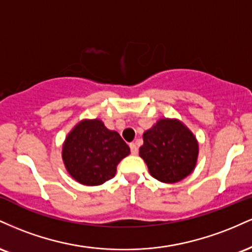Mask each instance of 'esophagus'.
<instances>
[{
    "instance_id": "34e87169",
    "label": "esophagus",
    "mask_w": 252,
    "mask_h": 252,
    "mask_svg": "<svg viewBox=\"0 0 252 252\" xmlns=\"http://www.w3.org/2000/svg\"><path fill=\"white\" fill-rule=\"evenodd\" d=\"M130 150H131V154L136 155L138 153V148H137V144L136 143H130Z\"/></svg>"
}]
</instances>
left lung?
Wrapping results in <instances>:
<instances>
[{"mask_svg": "<svg viewBox=\"0 0 252 252\" xmlns=\"http://www.w3.org/2000/svg\"><path fill=\"white\" fill-rule=\"evenodd\" d=\"M199 146L192 131L178 120L162 118L144 131L140 156L153 178L174 184L194 169Z\"/></svg>", "mask_w": 252, "mask_h": 252, "instance_id": "obj_1", "label": "left lung"}]
</instances>
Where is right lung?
Segmentation results:
<instances>
[{
	"label": "right lung",
	"instance_id": "1",
	"mask_svg": "<svg viewBox=\"0 0 252 252\" xmlns=\"http://www.w3.org/2000/svg\"><path fill=\"white\" fill-rule=\"evenodd\" d=\"M130 154L120 134L100 120H84L71 130L63 144V160L74 180L97 186L112 179L122 158Z\"/></svg>",
	"mask_w": 252,
	"mask_h": 252
}]
</instances>
